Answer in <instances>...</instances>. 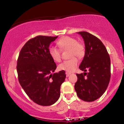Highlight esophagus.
Here are the masks:
<instances>
[{"mask_svg": "<svg viewBox=\"0 0 124 124\" xmlns=\"http://www.w3.org/2000/svg\"><path fill=\"white\" fill-rule=\"evenodd\" d=\"M70 75V73H69V72H66V77H68Z\"/></svg>", "mask_w": 124, "mask_h": 124, "instance_id": "esophagus-1", "label": "esophagus"}]
</instances>
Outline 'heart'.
Returning <instances> with one entry per match:
<instances>
[{"label": "heart", "mask_w": 124, "mask_h": 124, "mask_svg": "<svg viewBox=\"0 0 124 124\" xmlns=\"http://www.w3.org/2000/svg\"><path fill=\"white\" fill-rule=\"evenodd\" d=\"M59 47L62 50L69 49V57L76 56L80 58L85 55V46L80 42H78L76 39L70 37H65L59 39L57 42ZM49 54L54 61L56 62H60L61 60V51L55 46H50L49 48ZM79 63L78 58H71L70 59L63 61L58 66L60 70L71 72L76 68Z\"/></svg>", "instance_id": "b5f03b06"}]
</instances>
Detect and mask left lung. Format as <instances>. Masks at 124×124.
Here are the masks:
<instances>
[{
	"instance_id": "8db88e82",
	"label": "left lung",
	"mask_w": 124,
	"mask_h": 124,
	"mask_svg": "<svg viewBox=\"0 0 124 124\" xmlns=\"http://www.w3.org/2000/svg\"><path fill=\"white\" fill-rule=\"evenodd\" d=\"M78 33L83 38L85 45V56L79 69L89 72L76 74L78 81L75 89L79 99L92 102L100 97L108 86L111 78L110 58L104 45L97 37L86 31Z\"/></svg>"
}]
</instances>
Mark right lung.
Here are the masks:
<instances>
[{
	"instance_id": "obj_1",
	"label": "right lung",
	"mask_w": 124,
	"mask_h": 124,
	"mask_svg": "<svg viewBox=\"0 0 124 124\" xmlns=\"http://www.w3.org/2000/svg\"><path fill=\"white\" fill-rule=\"evenodd\" d=\"M57 37L38 35L28 40L21 49L17 63L21 86L31 100L38 105L48 106L60 97L64 70L52 74L56 65L49 54V46Z\"/></svg>"
}]
</instances>
